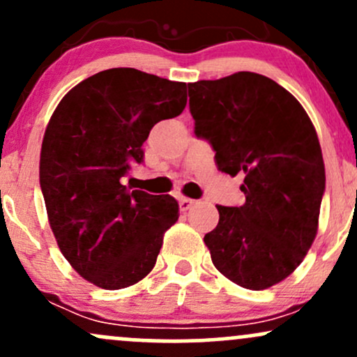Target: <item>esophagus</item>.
Listing matches in <instances>:
<instances>
[{
  "label": "esophagus",
  "mask_w": 357,
  "mask_h": 357,
  "mask_svg": "<svg viewBox=\"0 0 357 357\" xmlns=\"http://www.w3.org/2000/svg\"><path fill=\"white\" fill-rule=\"evenodd\" d=\"M196 202L195 199H190V198H179V208H181V211H188L191 210L192 204H195Z\"/></svg>",
  "instance_id": "obj_1"
}]
</instances>
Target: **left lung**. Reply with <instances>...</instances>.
Returning a JSON list of instances; mask_svg holds the SVG:
<instances>
[{
  "label": "left lung",
  "mask_w": 357,
  "mask_h": 357,
  "mask_svg": "<svg viewBox=\"0 0 357 357\" xmlns=\"http://www.w3.org/2000/svg\"><path fill=\"white\" fill-rule=\"evenodd\" d=\"M195 134L221 173L241 174V206H216L204 235L213 265L236 285L264 290L302 264L317 235L326 167L312 121L296 97L253 72L188 84Z\"/></svg>",
  "instance_id": "obj_1"
}]
</instances>
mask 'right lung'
Here are the masks:
<instances>
[{"label": "right lung", "mask_w": 357, "mask_h": 357, "mask_svg": "<svg viewBox=\"0 0 357 357\" xmlns=\"http://www.w3.org/2000/svg\"><path fill=\"white\" fill-rule=\"evenodd\" d=\"M184 82L109 68L75 85L52 114L40 154L50 228L73 270L105 290L151 272L165 231L178 221L173 196L122 184L154 124L186 107Z\"/></svg>", "instance_id": "obj_1"}]
</instances>
